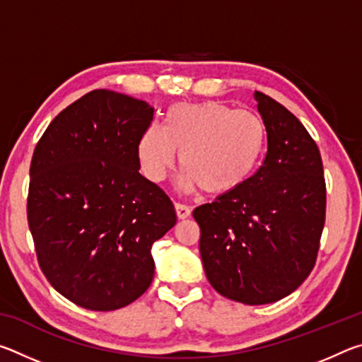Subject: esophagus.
Instances as JSON below:
<instances>
[{
    "label": "esophagus",
    "mask_w": 362,
    "mask_h": 362,
    "mask_svg": "<svg viewBox=\"0 0 362 362\" xmlns=\"http://www.w3.org/2000/svg\"><path fill=\"white\" fill-rule=\"evenodd\" d=\"M175 212H177V217L180 220L189 217V214H192V209H189L188 206L185 204H180V203H175Z\"/></svg>",
    "instance_id": "obj_1"
}]
</instances>
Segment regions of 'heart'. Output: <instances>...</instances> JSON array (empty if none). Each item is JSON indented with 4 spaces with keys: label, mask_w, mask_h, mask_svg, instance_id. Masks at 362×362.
<instances>
[{
    "label": "heart",
    "mask_w": 362,
    "mask_h": 362,
    "mask_svg": "<svg viewBox=\"0 0 362 362\" xmlns=\"http://www.w3.org/2000/svg\"><path fill=\"white\" fill-rule=\"evenodd\" d=\"M268 132L259 115L220 102L177 103L164 127L142 132L137 155L146 179L163 182L180 151L183 188H203L212 196L231 194L246 185L267 151Z\"/></svg>",
    "instance_id": "1"
}]
</instances>
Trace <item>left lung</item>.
Segmentation results:
<instances>
[{
  "mask_svg": "<svg viewBox=\"0 0 362 362\" xmlns=\"http://www.w3.org/2000/svg\"><path fill=\"white\" fill-rule=\"evenodd\" d=\"M268 150L238 192L193 211L206 276L220 296L246 305L292 293L315 267L326 220L320 150L289 110L255 90Z\"/></svg>",
  "mask_w": 362,
  "mask_h": 362,
  "instance_id": "8db88e82",
  "label": "left lung"
}]
</instances>
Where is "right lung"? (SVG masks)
I'll return each instance as SVG.
<instances>
[{"instance_id": "obj_1", "label": "right lung", "mask_w": 362, "mask_h": 362, "mask_svg": "<svg viewBox=\"0 0 362 362\" xmlns=\"http://www.w3.org/2000/svg\"><path fill=\"white\" fill-rule=\"evenodd\" d=\"M153 107L108 89L60 112L36 145L27 216L51 286L86 310L112 311L148 289L153 243L177 222L169 196L139 173Z\"/></svg>"}]
</instances>
